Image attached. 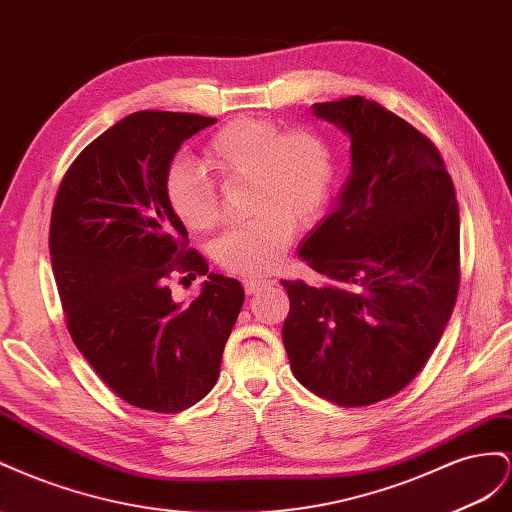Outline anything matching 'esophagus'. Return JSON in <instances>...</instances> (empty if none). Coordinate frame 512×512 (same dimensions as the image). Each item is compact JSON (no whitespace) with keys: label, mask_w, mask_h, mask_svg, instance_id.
Instances as JSON below:
<instances>
[{"label":"esophagus","mask_w":512,"mask_h":512,"mask_svg":"<svg viewBox=\"0 0 512 512\" xmlns=\"http://www.w3.org/2000/svg\"><path fill=\"white\" fill-rule=\"evenodd\" d=\"M272 281H268V279H246L244 281V291L246 294H257L259 289H264V287H268Z\"/></svg>","instance_id":"34e87169"}]
</instances>
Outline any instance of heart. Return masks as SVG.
I'll return each mask as SVG.
<instances>
[{
	"mask_svg": "<svg viewBox=\"0 0 512 512\" xmlns=\"http://www.w3.org/2000/svg\"><path fill=\"white\" fill-rule=\"evenodd\" d=\"M206 165L223 184L251 180L248 212L255 216L231 227L212 246L216 264L257 279L281 264L300 227L324 216L334 188V156L315 130L255 118H236L206 143ZM165 201L188 231H210L221 223V203L206 169L175 160L165 173Z\"/></svg>",
	"mask_w": 512,
	"mask_h": 512,
	"instance_id": "heart-1",
	"label": "heart"
}]
</instances>
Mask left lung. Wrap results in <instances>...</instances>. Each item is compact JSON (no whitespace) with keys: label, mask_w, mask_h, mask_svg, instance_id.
<instances>
[{"label":"left lung","mask_w":512,"mask_h":512,"mask_svg":"<svg viewBox=\"0 0 512 512\" xmlns=\"http://www.w3.org/2000/svg\"><path fill=\"white\" fill-rule=\"evenodd\" d=\"M352 139V175L298 255L324 285L281 281L298 382L343 407L394 397L422 371L459 294V206L435 145L349 96L313 105Z\"/></svg>","instance_id":"8db88e82"}]
</instances>
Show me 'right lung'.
<instances>
[{"label": "right lung", "instance_id": "add662e5", "mask_svg": "<svg viewBox=\"0 0 512 512\" xmlns=\"http://www.w3.org/2000/svg\"><path fill=\"white\" fill-rule=\"evenodd\" d=\"M216 118L137 111L75 158L57 191L49 251L66 326L120 399L178 414L214 388L244 302L236 279L208 272L165 201L180 145ZM173 271L209 274L191 305L170 298Z\"/></svg>", "mask_w": 512, "mask_h": 512}]
</instances>
